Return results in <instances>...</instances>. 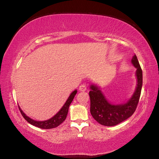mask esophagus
<instances>
[{"instance_id":"obj_1","label":"esophagus","mask_w":159,"mask_h":159,"mask_svg":"<svg viewBox=\"0 0 159 159\" xmlns=\"http://www.w3.org/2000/svg\"><path fill=\"white\" fill-rule=\"evenodd\" d=\"M86 90H87V87L85 85L82 84L79 86V90L81 91V92H84Z\"/></svg>"}]
</instances>
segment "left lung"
<instances>
[{"instance_id": "obj_1", "label": "left lung", "mask_w": 159, "mask_h": 159, "mask_svg": "<svg viewBox=\"0 0 159 159\" xmlns=\"http://www.w3.org/2000/svg\"><path fill=\"white\" fill-rule=\"evenodd\" d=\"M132 63L137 69L138 80L136 89L133 96L125 104H113L107 100L99 88L95 85H90V113L93 118L99 124L114 126L119 124L130 117L135 111L140 97L142 86V71L136 55L132 58Z\"/></svg>"}]
</instances>
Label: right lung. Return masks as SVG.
Returning <instances> with one entry per match:
<instances>
[{"instance_id":"obj_1","label":"right lung","mask_w":159,"mask_h":159,"mask_svg":"<svg viewBox=\"0 0 159 159\" xmlns=\"http://www.w3.org/2000/svg\"><path fill=\"white\" fill-rule=\"evenodd\" d=\"M77 93V90H74V92H72L71 95L69 97V98L67 99L65 104H64V106L61 107V109L59 111L57 114H56L53 117H52L50 119L47 120H44V121H37V120H34L31 119V118L27 116L25 113L22 111V110L20 109V107H19V109L21 112L22 116L25 118L26 121L30 123V124L33 125L36 127L42 128V129H51L57 127L60 125L61 123H63L65 120L67 114H68L69 111V105L71 104V102L73 101L75 95Z\"/></svg>"}]
</instances>
